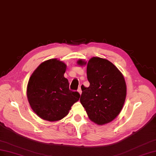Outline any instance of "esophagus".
<instances>
[{"mask_svg":"<svg viewBox=\"0 0 156 156\" xmlns=\"http://www.w3.org/2000/svg\"><path fill=\"white\" fill-rule=\"evenodd\" d=\"M78 91L79 92V93H80V94H82V90H81V87H78Z\"/></svg>","mask_w":156,"mask_h":156,"instance_id":"1","label":"esophagus"}]
</instances>
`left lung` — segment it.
Masks as SVG:
<instances>
[{
	"label": "left lung",
	"instance_id": "obj_1",
	"mask_svg": "<svg viewBox=\"0 0 156 156\" xmlns=\"http://www.w3.org/2000/svg\"><path fill=\"white\" fill-rule=\"evenodd\" d=\"M87 76L90 84L88 87L82 85L80 103L92 122L98 125L110 122L121 112L126 100L123 75L107 59L94 57L87 63Z\"/></svg>",
	"mask_w": 156,
	"mask_h": 156
}]
</instances>
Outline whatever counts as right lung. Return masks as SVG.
<instances>
[{
    "instance_id": "right-lung-1",
    "label": "right lung",
    "mask_w": 156,
    "mask_h": 156,
    "mask_svg": "<svg viewBox=\"0 0 156 156\" xmlns=\"http://www.w3.org/2000/svg\"><path fill=\"white\" fill-rule=\"evenodd\" d=\"M66 65L52 59L43 62L31 75L27 95L34 112L42 119L54 122L63 118L80 95L69 90L64 77Z\"/></svg>"
}]
</instances>
